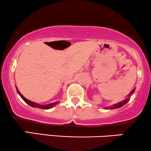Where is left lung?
<instances>
[{
    "label": "left lung",
    "instance_id": "8db88e82",
    "mask_svg": "<svg viewBox=\"0 0 151 151\" xmlns=\"http://www.w3.org/2000/svg\"><path fill=\"white\" fill-rule=\"evenodd\" d=\"M134 91H135V88H134L132 91H130V93H128V95L127 96V97L123 101L119 102L118 103H116V104L111 105V106H109V107H105V109H116V108H119V107H122L123 105H124L125 104H126L128 102L130 101V96H132L133 93H134Z\"/></svg>",
    "mask_w": 151,
    "mask_h": 151
}]
</instances>
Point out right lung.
<instances>
[{
    "label": "right lung",
    "mask_w": 151,
    "mask_h": 151,
    "mask_svg": "<svg viewBox=\"0 0 151 151\" xmlns=\"http://www.w3.org/2000/svg\"><path fill=\"white\" fill-rule=\"evenodd\" d=\"M17 88V92L19 95H20V96L22 98V99L24 101L25 103H27V104H28L31 107H37V108H40V109H50L52 108V107H53L55 105H56L57 104H58L59 102H55V103H50V104H48V105H40L38 104V103H34V102H32L30 101H29L27 99H25V98L20 93V91H19L18 89H17V87H16Z\"/></svg>",
    "instance_id": "obj_1"
}]
</instances>
